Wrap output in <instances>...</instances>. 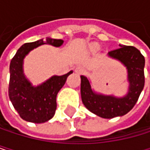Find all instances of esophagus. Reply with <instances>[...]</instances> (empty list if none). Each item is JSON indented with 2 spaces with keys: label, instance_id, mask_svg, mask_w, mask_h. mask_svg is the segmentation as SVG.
<instances>
[{
  "label": "esophagus",
  "instance_id": "1",
  "mask_svg": "<svg viewBox=\"0 0 150 150\" xmlns=\"http://www.w3.org/2000/svg\"><path fill=\"white\" fill-rule=\"evenodd\" d=\"M74 72H76V74H82L84 72V69H83V67L79 66V67H76V69H74Z\"/></svg>",
  "mask_w": 150,
  "mask_h": 150
}]
</instances>
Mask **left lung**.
<instances>
[{
	"label": "left lung",
	"instance_id": "left-lung-1",
	"mask_svg": "<svg viewBox=\"0 0 150 150\" xmlns=\"http://www.w3.org/2000/svg\"><path fill=\"white\" fill-rule=\"evenodd\" d=\"M108 52V56L119 60L128 72L129 91L123 97L95 93L87 77L81 76V97L84 106L93 113L105 119L123 116L136 104L144 88L145 58L140 51L132 46H122Z\"/></svg>",
	"mask_w": 150,
	"mask_h": 150
}]
</instances>
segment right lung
Here are the masks:
<instances>
[{"mask_svg":"<svg viewBox=\"0 0 150 150\" xmlns=\"http://www.w3.org/2000/svg\"><path fill=\"white\" fill-rule=\"evenodd\" d=\"M62 39L47 38L21 46L10 65L9 97L15 110L24 120L34 123H43L55 115L57 109V95L65 84L73 71L64 76H54L38 86H33L23 73V59L30 51L44 44L60 47Z\"/></svg>","mask_w":150,"mask_h":150,"instance_id":"add662e5","label":"right lung"}]
</instances>
